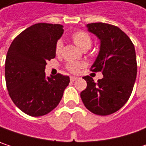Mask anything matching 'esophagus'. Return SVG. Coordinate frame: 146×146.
Returning <instances> with one entry per match:
<instances>
[{"label": "esophagus", "mask_w": 146, "mask_h": 146, "mask_svg": "<svg viewBox=\"0 0 146 146\" xmlns=\"http://www.w3.org/2000/svg\"><path fill=\"white\" fill-rule=\"evenodd\" d=\"M76 79H78V78H77V77H75V76H71V77H70V80H71V81H75V80H76Z\"/></svg>", "instance_id": "1"}]
</instances>
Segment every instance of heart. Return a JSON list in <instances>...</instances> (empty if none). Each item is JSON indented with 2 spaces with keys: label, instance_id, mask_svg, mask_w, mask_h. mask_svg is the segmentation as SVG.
<instances>
[{
  "label": "heart",
  "instance_id": "heart-1",
  "mask_svg": "<svg viewBox=\"0 0 146 146\" xmlns=\"http://www.w3.org/2000/svg\"><path fill=\"white\" fill-rule=\"evenodd\" d=\"M73 40L74 43L77 44L79 48L83 49L85 46H90L92 43L91 37L90 35L84 31H78L75 32L73 35ZM62 48V42L61 40H58L56 44L55 50L56 54H59ZM84 67V63L83 62H71L67 64V68L71 73H78L80 68Z\"/></svg>",
  "mask_w": 146,
  "mask_h": 146
}]
</instances>
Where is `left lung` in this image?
<instances>
[{
	"mask_svg": "<svg viewBox=\"0 0 146 146\" xmlns=\"http://www.w3.org/2000/svg\"><path fill=\"white\" fill-rule=\"evenodd\" d=\"M86 27L101 40L99 54L90 69L102 72L103 78L95 83L91 77H83L87 87L80 96L89 111L106 116L122 108L131 96L137 75L135 49L129 36L117 26L95 23Z\"/></svg>",
	"mask_w": 146,
	"mask_h": 146,
	"instance_id": "left-lung-1",
	"label": "left lung"
}]
</instances>
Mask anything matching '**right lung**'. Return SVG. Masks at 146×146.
I'll list each match as a JSON object with an SVG mask.
<instances>
[{
	"label": "right lung",
	"instance_id": "obj_1",
	"mask_svg": "<svg viewBox=\"0 0 146 146\" xmlns=\"http://www.w3.org/2000/svg\"><path fill=\"white\" fill-rule=\"evenodd\" d=\"M63 26L40 23L20 33L6 57L5 78L9 96L24 113L40 117L57 106L68 85V76L45 77L46 61L55 58V47Z\"/></svg>",
	"mask_w": 146,
	"mask_h": 146
}]
</instances>
